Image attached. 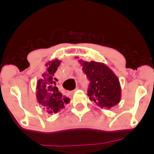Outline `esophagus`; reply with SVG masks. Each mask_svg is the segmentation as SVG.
<instances>
[{
  "mask_svg": "<svg viewBox=\"0 0 154 154\" xmlns=\"http://www.w3.org/2000/svg\"><path fill=\"white\" fill-rule=\"evenodd\" d=\"M78 88H79L78 87H77V88H75V91H72V92H71V93H71V94H73V93H75V91H77V90H78Z\"/></svg>",
  "mask_w": 154,
  "mask_h": 154,
  "instance_id": "34e87169",
  "label": "esophagus"
}]
</instances>
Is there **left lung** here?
<instances>
[{
  "label": "left lung",
  "mask_w": 154,
  "mask_h": 154,
  "mask_svg": "<svg viewBox=\"0 0 154 154\" xmlns=\"http://www.w3.org/2000/svg\"><path fill=\"white\" fill-rule=\"evenodd\" d=\"M82 71L90 81L88 95L101 109H109L119 103L121 87L118 77L103 63L79 60Z\"/></svg>",
  "instance_id": "left-lung-1"
}]
</instances>
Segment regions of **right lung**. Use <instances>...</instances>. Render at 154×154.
I'll use <instances>...</instances> for the list:
<instances>
[{"label":"right lung","mask_w":154,"mask_h":154,"mask_svg":"<svg viewBox=\"0 0 154 154\" xmlns=\"http://www.w3.org/2000/svg\"><path fill=\"white\" fill-rule=\"evenodd\" d=\"M61 61L55 59L47 63V71L43 73L37 83L36 96L38 103L46 109L48 113H57L64 108L69 99L63 96L56 87L57 79L54 75Z\"/></svg>","instance_id":"obj_1"}]
</instances>
